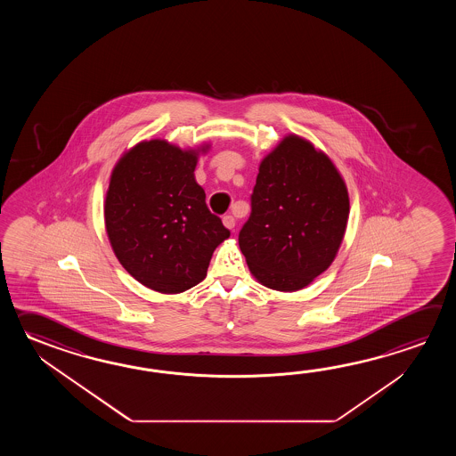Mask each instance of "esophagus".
<instances>
[{
    "label": "esophagus",
    "instance_id": "esophagus-1",
    "mask_svg": "<svg viewBox=\"0 0 456 456\" xmlns=\"http://www.w3.org/2000/svg\"><path fill=\"white\" fill-rule=\"evenodd\" d=\"M224 224L226 226V228H228V230H232V228H234V224H236V222H234V218H232V215H224Z\"/></svg>",
    "mask_w": 456,
    "mask_h": 456
}]
</instances>
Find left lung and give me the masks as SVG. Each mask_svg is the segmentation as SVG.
Wrapping results in <instances>:
<instances>
[{
    "instance_id": "1",
    "label": "left lung",
    "mask_w": 456,
    "mask_h": 456,
    "mask_svg": "<svg viewBox=\"0 0 456 456\" xmlns=\"http://www.w3.org/2000/svg\"><path fill=\"white\" fill-rule=\"evenodd\" d=\"M349 192L324 151L285 136L259 165L240 248L264 287L297 291L330 267L349 220Z\"/></svg>"
}]
</instances>
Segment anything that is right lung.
Listing matches in <instances>:
<instances>
[{
    "label": "right lung",
    "mask_w": 456,
    "mask_h": 456,
    "mask_svg": "<svg viewBox=\"0 0 456 456\" xmlns=\"http://www.w3.org/2000/svg\"><path fill=\"white\" fill-rule=\"evenodd\" d=\"M208 146L140 142L112 169L107 236L124 269L151 290L181 293L200 283L216 246L230 236L195 181L199 155Z\"/></svg>",
    "instance_id": "add662e5"
}]
</instances>
